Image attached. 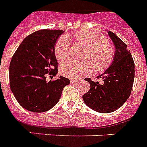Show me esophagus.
I'll use <instances>...</instances> for the list:
<instances>
[{
	"label": "esophagus",
	"mask_w": 147,
	"mask_h": 147,
	"mask_svg": "<svg viewBox=\"0 0 147 147\" xmlns=\"http://www.w3.org/2000/svg\"><path fill=\"white\" fill-rule=\"evenodd\" d=\"M79 82V79H71V83H76Z\"/></svg>",
	"instance_id": "34e87169"
}]
</instances>
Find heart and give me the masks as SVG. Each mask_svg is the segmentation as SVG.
I'll list each match as a JSON object with an SVG mask.
<instances>
[{
    "label": "heart",
    "mask_w": 147,
    "mask_h": 147,
    "mask_svg": "<svg viewBox=\"0 0 147 147\" xmlns=\"http://www.w3.org/2000/svg\"><path fill=\"white\" fill-rule=\"evenodd\" d=\"M72 38L88 47L84 57V59L88 60L83 63L64 62L60 66V72L63 76L77 78L91 71L93 64L98 71H102L110 65L114 56L113 46L105 40L102 34L88 31H80L74 35H68V38L62 37L57 40L54 53L58 61H63L69 57L71 51V43L69 39Z\"/></svg>",
    "instance_id": "heart-1"
}]
</instances>
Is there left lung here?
Wrapping results in <instances>:
<instances>
[{
    "mask_svg": "<svg viewBox=\"0 0 147 147\" xmlns=\"http://www.w3.org/2000/svg\"><path fill=\"white\" fill-rule=\"evenodd\" d=\"M108 35L115 46L113 60L107 69L96 76L102 80V84L86 78L90 88L82 96L88 107L101 113L114 112L127 101L134 79V63L127 46L113 32L108 31Z\"/></svg>",
    "mask_w": 147,
    "mask_h": 147,
    "instance_id": "1",
    "label": "left lung"
}]
</instances>
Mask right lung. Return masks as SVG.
I'll list each match as a JSON object with an SVG mask.
<instances>
[{
	"mask_svg": "<svg viewBox=\"0 0 147 147\" xmlns=\"http://www.w3.org/2000/svg\"><path fill=\"white\" fill-rule=\"evenodd\" d=\"M63 30L43 29L29 34L22 40L9 64V86L16 100L25 109L45 113L60 99L63 89L70 81L59 76L47 82L58 72L54 47Z\"/></svg>",
	"mask_w": 147,
	"mask_h": 147,
	"instance_id": "add662e5",
	"label": "right lung"
}]
</instances>
